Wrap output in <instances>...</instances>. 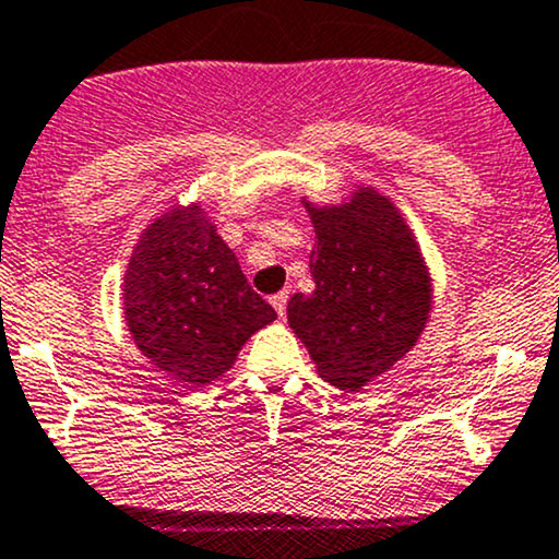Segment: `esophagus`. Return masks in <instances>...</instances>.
Returning <instances> with one entry per match:
<instances>
[{"label":"esophagus","mask_w":559,"mask_h":559,"mask_svg":"<svg viewBox=\"0 0 559 559\" xmlns=\"http://www.w3.org/2000/svg\"><path fill=\"white\" fill-rule=\"evenodd\" d=\"M287 298H290V293H287V290H280L277 296H272V306H274V311H277L280 317H285V311H287Z\"/></svg>","instance_id":"1"}]
</instances>
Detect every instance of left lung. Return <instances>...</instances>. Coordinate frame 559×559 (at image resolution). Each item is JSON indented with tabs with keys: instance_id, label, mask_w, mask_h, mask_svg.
<instances>
[{
	"instance_id": "left-lung-1",
	"label": "left lung",
	"mask_w": 559,
	"mask_h": 559,
	"mask_svg": "<svg viewBox=\"0 0 559 559\" xmlns=\"http://www.w3.org/2000/svg\"><path fill=\"white\" fill-rule=\"evenodd\" d=\"M314 293L287 301V322L317 370L357 392L413 349L431 309V285L411 229L392 202L359 189L341 207H309Z\"/></svg>"
}]
</instances>
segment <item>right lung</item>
Here are the masks:
<instances>
[{"mask_svg":"<svg viewBox=\"0 0 559 559\" xmlns=\"http://www.w3.org/2000/svg\"><path fill=\"white\" fill-rule=\"evenodd\" d=\"M124 320L143 357L176 381L202 386L226 373L277 311L191 205L173 207L143 231L124 274Z\"/></svg>","mask_w":559,"mask_h":559,"instance_id":"add662e5","label":"right lung"}]
</instances>
